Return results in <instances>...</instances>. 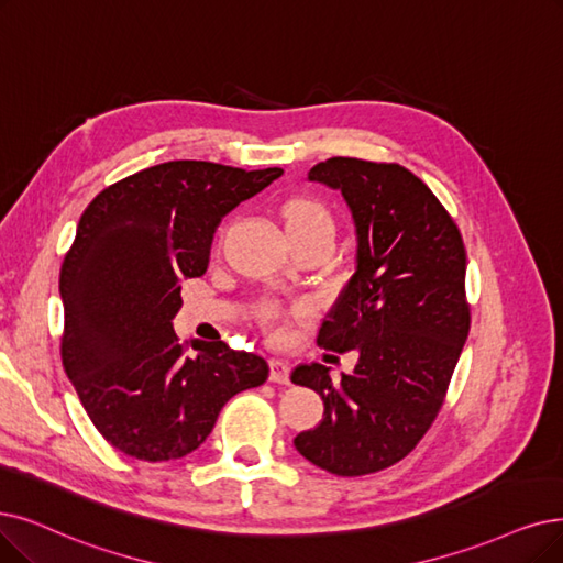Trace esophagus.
I'll return each instance as SVG.
<instances>
[{"instance_id": "obj_1", "label": "esophagus", "mask_w": 563, "mask_h": 563, "mask_svg": "<svg viewBox=\"0 0 563 563\" xmlns=\"http://www.w3.org/2000/svg\"><path fill=\"white\" fill-rule=\"evenodd\" d=\"M288 374H290V367H288L286 360H282V357H273V360H269V380H273V384L288 386V384H290Z\"/></svg>"}]
</instances>
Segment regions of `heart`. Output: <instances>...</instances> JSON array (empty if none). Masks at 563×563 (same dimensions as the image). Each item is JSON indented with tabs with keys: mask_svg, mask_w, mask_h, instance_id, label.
<instances>
[{
	"mask_svg": "<svg viewBox=\"0 0 563 563\" xmlns=\"http://www.w3.org/2000/svg\"><path fill=\"white\" fill-rule=\"evenodd\" d=\"M284 223H286V231H313V229H321L332 233V214L330 210L319 203V200L313 198H294L288 200L286 208H284ZM282 319V311L269 307L265 309V321L275 323Z\"/></svg>",
	"mask_w": 563,
	"mask_h": 563,
	"instance_id": "obj_1",
	"label": "heart"
}]
</instances>
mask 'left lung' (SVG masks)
I'll return each instance as SVG.
<instances>
[{
  "label": "left lung",
  "instance_id": "8db88e82",
  "mask_svg": "<svg viewBox=\"0 0 563 563\" xmlns=\"http://www.w3.org/2000/svg\"><path fill=\"white\" fill-rule=\"evenodd\" d=\"M309 183L342 194L355 227V273L319 330V346L355 351L351 374L298 365L323 420L296 451L330 474L365 476L407 457L434 422L468 334L466 252L451 214L399 164L332 156Z\"/></svg>",
  "mask_w": 563,
  "mask_h": 563
}]
</instances>
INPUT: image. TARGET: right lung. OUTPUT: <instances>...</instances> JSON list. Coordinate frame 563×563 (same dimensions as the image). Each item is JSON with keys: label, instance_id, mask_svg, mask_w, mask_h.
Segmentation results:
<instances>
[{"label": "right lung", "instance_id": "1", "mask_svg": "<svg viewBox=\"0 0 563 563\" xmlns=\"http://www.w3.org/2000/svg\"><path fill=\"white\" fill-rule=\"evenodd\" d=\"M210 162H168L103 189L80 217L59 273L62 363L108 443L145 462L203 443L233 395L265 384V357L191 342L173 319L179 284L208 269L214 231L242 200L282 177Z\"/></svg>", "mask_w": 563, "mask_h": 563}]
</instances>
